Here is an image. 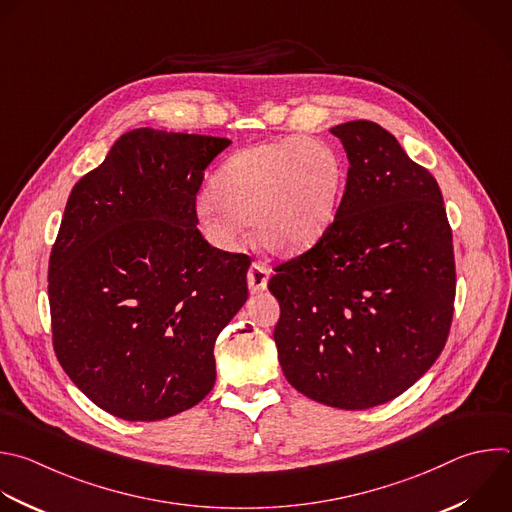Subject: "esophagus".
I'll use <instances>...</instances> for the list:
<instances>
[{"label": "esophagus", "mask_w": 512, "mask_h": 512, "mask_svg": "<svg viewBox=\"0 0 512 512\" xmlns=\"http://www.w3.org/2000/svg\"><path fill=\"white\" fill-rule=\"evenodd\" d=\"M267 283H269V271L265 269V265L253 263V265L249 267V273H247L249 291H251V293H261V291L267 289Z\"/></svg>", "instance_id": "1"}]
</instances>
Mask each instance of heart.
I'll return each mask as SVG.
<instances>
[{"instance_id": "heart-1", "label": "heart", "mask_w": 512, "mask_h": 512, "mask_svg": "<svg viewBox=\"0 0 512 512\" xmlns=\"http://www.w3.org/2000/svg\"><path fill=\"white\" fill-rule=\"evenodd\" d=\"M197 205L209 237L229 247L243 223L273 255H297L329 231L344 191L337 152L315 138H283L235 152Z\"/></svg>"}]
</instances>
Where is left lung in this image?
Listing matches in <instances>:
<instances>
[{
    "label": "left lung",
    "mask_w": 512,
    "mask_h": 512,
    "mask_svg": "<svg viewBox=\"0 0 512 512\" xmlns=\"http://www.w3.org/2000/svg\"><path fill=\"white\" fill-rule=\"evenodd\" d=\"M331 134L350 160L325 237L269 281L287 382L342 410L386 404L444 350L454 311V251L436 179L380 124Z\"/></svg>",
    "instance_id": "1"
}]
</instances>
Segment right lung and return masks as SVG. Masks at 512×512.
Returning <instances> with one entry per match:
<instances>
[{
	"label": "right lung",
	"mask_w": 512,
	"mask_h": 512,
	"mask_svg": "<svg viewBox=\"0 0 512 512\" xmlns=\"http://www.w3.org/2000/svg\"><path fill=\"white\" fill-rule=\"evenodd\" d=\"M229 138L136 128L72 189L50 255L54 350L76 388L130 422L199 404L215 342L247 301V255L197 229L205 168Z\"/></svg>",
	"instance_id": "1"
}]
</instances>
